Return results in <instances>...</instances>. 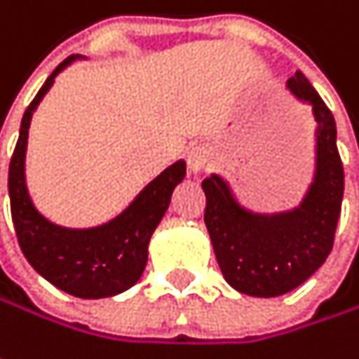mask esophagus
Masks as SVG:
<instances>
[{
  "label": "esophagus",
  "instance_id": "34e87169",
  "mask_svg": "<svg viewBox=\"0 0 359 359\" xmlns=\"http://www.w3.org/2000/svg\"><path fill=\"white\" fill-rule=\"evenodd\" d=\"M210 158H212V154H210V149L205 146H193L189 149V154H187V164H189V170L193 172V175H199V172H203L205 168H208V164H210Z\"/></svg>",
  "mask_w": 359,
  "mask_h": 359
}]
</instances>
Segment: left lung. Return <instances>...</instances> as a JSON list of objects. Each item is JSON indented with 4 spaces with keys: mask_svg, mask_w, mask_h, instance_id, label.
<instances>
[{
    "mask_svg": "<svg viewBox=\"0 0 359 359\" xmlns=\"http://www.w3.org/2000/svg\"><path fill=\"white\" fill-rule=\"evenodd\" d=\"M287 90L312 107L316 123V168L302 203L290 212L245 210L230 184L212 175L205 191V226L224 279L246 296L273 298L304 283L329 257L341 213L343 164L335 118L302 72Z\"/></svg>",
    "mask_w": 359,
    "mask_h": 359,
    "instance_id": "left-lung-1",
    "label": "left lung"
}]
</instances>
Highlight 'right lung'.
Masks as SVG:
<instances>
[{"label":"right lung","mask_w":359,"mask_h":359,"mask_svg":"<svg viewBox=\"0 0 359 359\" xmlns=\"http://www.w3.org/2000/svg\"><path fill=\"white\" fill-rule=\"evenodd\" d=\"M76 59L82 57L72 55L55 67L22 116L20 137L10 162L8 191L18 245L36 273L76 298H109L135 285L144 273L149 238L170 205L175 187L184 179L187 164L179 160L168 166L109 224L74 230L41 215L28 195L24 175L28 129L32 113L55 78Z\"/></svg>","instance_id":"1"}]
</instances>
